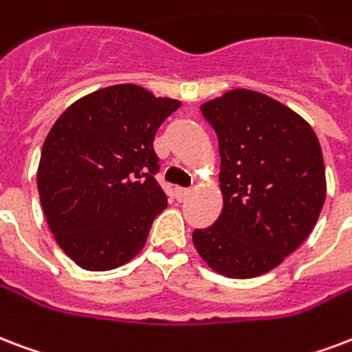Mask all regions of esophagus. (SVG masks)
Returning a JSON list of instances; mask_svg holds the SVG:
<instances>
[{
    "label": "esophagus",
    "mask_w": 352,
    "mask_h": 352,
    "mask_svg": "<svg viewBox=\"0 0 352 352\" xmlns=\"http://www.w3.org/2000/svg\"><path fill=\"white\" fill-rule=\"evenodd\" d=\"M175 194H177V199L184 201L188 197V195L192 194V190H190V188H177Z\"/></svg>",
    "instance_id": "obj_1"
}]
</instances>
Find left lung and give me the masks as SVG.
Instances as JSON below:
<instances>
[{
    "mask_svg": "<svg viewBox=\"0 0 352 352\" xmlns=\"http://www.w3.org/2000/svg\"><path fill=\"white\" fill-rule=\"evenodd\" d=\"M218 134L223 210L192 234L197 253L229 278L277 267L307 240L327 195L316 133L265 94L236 88L201 104Z\"/></svg>",
    "mask_w": 352,
    "mask_h": 352,
    "instance_id": "1",
    "label": "left lung"
}]
</instances>
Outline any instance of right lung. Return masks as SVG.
<instances>
[{
    "instance_id": "1",
    "label": "right lung",
    "mask_w": 352,
    "mask_h": 352,
    "mask_svg": "<svg viewBox=\"0 0 352 352\" xmlns=\"http://www.w3.org/2000/svg\"><path fill=\"white\" fill-rule=\"evenodd\" d=\"M179 107L138 85H114L77 99L51 127L36 171L40 203L79 267L116 270L146 245L168 206L153 140Z\"/></svg>"
}]
</instances>
